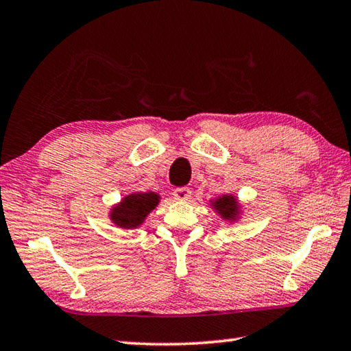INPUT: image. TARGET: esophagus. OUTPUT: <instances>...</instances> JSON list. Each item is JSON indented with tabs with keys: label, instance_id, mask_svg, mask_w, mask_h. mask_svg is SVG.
<instances>
[{
	"label": "esophagus",
	"instance_id": "esophagus-1",
	"mask_svg": "<svg viewBox=\"0 0 351 351\" xmlns=\"http://www.w3.org/2000/svg\"><path fill=\"white\" fill-rule=\"evenodd\" d=\"M173 197L176 201H189L191 197V190L189 187H180V189H175L173 191Z\"/></svg>",
	"mask_w": 351,
	"mask_h": 351
}]
</instances>
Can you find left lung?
Returning a JSON list of instances; mask_svg holds the SVG:
<instances>
[{
    "mask_svg": "<svg viewBox=\"0 0 351 351\" xmlns=\"http://www.w3.org/2000/svg\"><path fill=\"white\" fill-rule=\"evenodd\" d=\"M215 205V208L221 213V216L223 219H228V221H232L237 216V211H239V207H237V201L234 196H228L225 195L222 197H219L217 201L213 204Z\"/></svg>",
    "mask_w": 351,
    "mask_h": 351,
    "instance_id": "1",
    "label": "left lung"
}]
</instances>
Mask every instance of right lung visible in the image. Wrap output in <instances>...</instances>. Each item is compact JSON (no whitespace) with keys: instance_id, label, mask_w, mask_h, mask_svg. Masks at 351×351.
Returning a JSON list of instances; mask_svg holds the SVG:
<instances>
[{"instance_id":"right-lung-1","label":"right lung","mask_w":351,"mask_h":351,"mask_svg":"<svg viewBox=\"0 0 351 351\" xmlns=\"http://www.w3.org/2000/svg\"><path fill=\"white\" fill-rule=\"evenodd\" d=\"M158 202H160V196L155 193L129 195L112 208L111 219L121 228H136L156 207Z\"/></svg>"}]
</instances>
